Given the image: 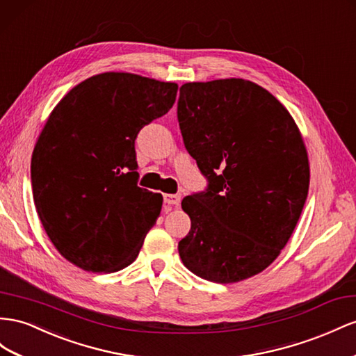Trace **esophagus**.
I'll return each mask as SVG.
<instances>
[{"mask_svg":"<svg viewBox=\"0 0 356 356\" xmlns=\"http://www.w3.org/2000/svg\"><path fill=\"white\" fill-rule=\"evenodd\" d=\"M165 204L172 207H179L181 196L179 195H165Z\"/></svg>","mask_w":356,"mask_h":356,"instance_id":"34e87169","label":"esophagus"}]
</instances>
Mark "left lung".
Returning <instances> with one entry per match:
<instances>
[{
  "mask_svg": "<svg viewBox=\"0 0 356 356\" xmlns=\"http://www.w3.org/2000/svg\"><path fill=\"white\" fill-rule=\"evenodd\" d=\"M178 122L208 188L182 199L191 227L178 244L197 277L235 283L270 266L289 241L309 193L301 133L283 104L245 79L188 82Z\"/></svg>",
  "mask_w": 356,
  "mask_h": 356,
  "instance_id": "1",
  "label": "left lung"
}]
</instances>
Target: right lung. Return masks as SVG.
<instances>
[{"label": "right lung", "mask_w": 356, "mask_h": 356, "mask_svg": "<svg viewBox=\"0 0 356 356\" xmlns=\"http://www.w3.org/2000/svg\"><path fill=\"white\" fill-rule=\"evenodd\" d=\"M178 85L131 73L91 76L47 118L31 159L37 214L61 256L92 273L138 257L163 197L138 187L134 140L174 106Z\"/></svg>", "instance_id": "obj_1"}]
</instances>
